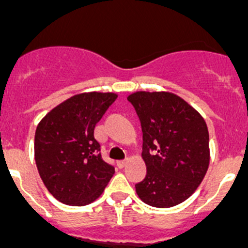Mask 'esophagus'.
Listing matches in <instances>:
<instances>
[{"label":"esophagus","instance_id":"1","mask_svg":"<svg viewBox=\"0 0 248 248\" xmlns=\"http://www.w3.org/2000/svg\"><path fill=\"white\" fill-rule=\"evenodd\" d=\"M126 162H127L126 159H124V160H117V162H116V164H117V167H119V168H124V164H126Z\"/></svg>","mask_w":248,"mask_h":248}]
</instances>
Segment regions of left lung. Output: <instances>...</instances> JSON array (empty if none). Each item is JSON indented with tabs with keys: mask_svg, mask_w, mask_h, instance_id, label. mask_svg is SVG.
<instances>
[{
	"mask_svg": "<svg viewBox=\"0 0 248 248\" xmlns=\"http://www.w3.org/2000/svg\"><path fill=\"white\" fill-rule=\"evenodd\" d=\"M143 132L142 157L147 174L135 185L137 195L155 207L186 200L209 167V132L204 119L170 93L138 91L127 97Z\"/></svg>",
	"mask_w": 248,
	"mask_h": 248,
	"instance_id": "8db88e82",
	"label": "left lung"
}]
</instances>
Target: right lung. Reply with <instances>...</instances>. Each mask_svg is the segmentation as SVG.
I'll list each match as a JSON object with an SVG mask.
<instances>
[{"mask_svg":"<svg viewBox=\"0 0 248 248\" xmlns=\"http://www.w3.org/2000/svg\"><path fill=\"white\" fill-rule=\"evenodd\" d=\"M116 97L111 93L75 95L53 108L35 129L38 171L49 193L63 204H90L115 173L102 158L93 129Z\"/></svg>","mask_w":248,"mask_h":248,"instance_id":"add662e5","label":"right lung"}]
</instances>
